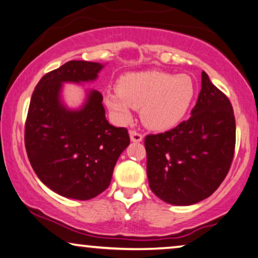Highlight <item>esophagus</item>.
<instances>
[{
    "label": "esophagus",
    "mask_w": 258,
    "mask_h": 258,
    "mask_svg": "<svg viewBox=\"0 0 258 258\" xmlns=\"http://www.w3.org/2000/svg\"><path fill=\"white\" fill-rule=\"evenodd\" d=\"M130 138H131V141L132 143H141L143 141V134H140L139 132H137V131H130Z\"/></svg>",
    "instance_id": "1"
}]
</instances>
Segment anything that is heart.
I'll return each instance as SVG.
<instances>
[{
  "label": "heart",
  "instance_id": "obj_1",
  "mask_svg": "<svg viewBox=\"0 0 258 258\" xmlns=\"http://www.w3.org/2000/svg\"><path fill=\"white\" fill-rule=\"evenodd\" d=\"M197 85L190 76L164 71L130 72L118 81L117 90L106 91L103 100L115 120L127 124L133 108H141V120L152 131L174 128L193 104Z\"/></svg>",
  "mask_w": 258,
  "mask_h": 258
}]
</instances>
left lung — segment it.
I'll list each match as a JSON object with an SVG mask.
<instances>
[{"instance_id":"obj_1","label":"left lung","mask_w":258,"mask_h":258,"mask_svg":"<svg viewBox=\"0 0 258 258\" xmlns=\"http://www.w3.org/2000/svg\"><path fill=\"white\" fill-rule=\"evenodd\" d=\"M190 118L145 138L151 190L174 206L205 200L226 177L234 158L235 117L230 101L202 71Z\"/></svg>"}]
</instances>
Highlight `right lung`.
<instances>
[{"mask_svg":"<svg viewBox=\"0 0 258 258\" xmlns=\"http://www.w3.org/2000/svg\"><path fill=\"white\" fill-rule=\"evenodd\" d=\"M104 67L68 61L46 74L31 96L24 136L29 161L39 180L64 198L84 201L103 193L130 145L127 130L108 124L97 90L85 91L77 108L63 99L65 83H92Z\"/></svg>","mask_w":258,"mask_h":258,"instance_id":"right-lung-1","label":"right lung"}]
</instances>
